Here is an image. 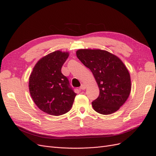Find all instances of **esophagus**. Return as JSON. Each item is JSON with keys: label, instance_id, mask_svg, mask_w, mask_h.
I'll return each mask as SVG.
<instances>
[{"label": "esophagus", "instance_id": "1", "mask_svg": "<svg viewBox=\"0 0 156 156\" xmlns=\"http://www.w3.org/2000/svg\"><path fill=\"white\" fill-rule=\"evenodd\" d=\"M85 88H86V86L84 84H82L81 86L80 87V89H81V90H84Z\"/></svg>", "mask_w": 156, "mask_h": 156}]
</instances>
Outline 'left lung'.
<instances>
[{"label": "left lung", "mask_w": 156, "mask_h": 156, "mask_svg": "<svg viewBox=\"0 0 156 156\" xmlns=\"http://www.w3.org/2000/svg\"><path fill=\"white\" fill-rule=\"evenodd\" d=\"M76 55L89 68L100 89V95L92 102L93 108L102 115H110L123 105L131 92L128 70L122 60L101 49H79Z\"/></svg>", "instance_id": "8db88e82"}]
</instances>
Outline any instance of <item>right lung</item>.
Wrapping results in <instances>:
<instances>
[{"label":"right lung","mask_w":156,"mask_h":156,"mask_svg":"<svg viewBox=\"0 0 156 156\" xmlns=\"http://www.w3.org/2000/svg\"><path fill=\"white\" fill-rule=\"evenodd\" d=\"M69 53L56 51L36 63L29 77V91L35 104L51 115L68 112L75 96L68 79L61 72Z\"/></svg>","instance_id":"right-lung-1"}]
</instances>
